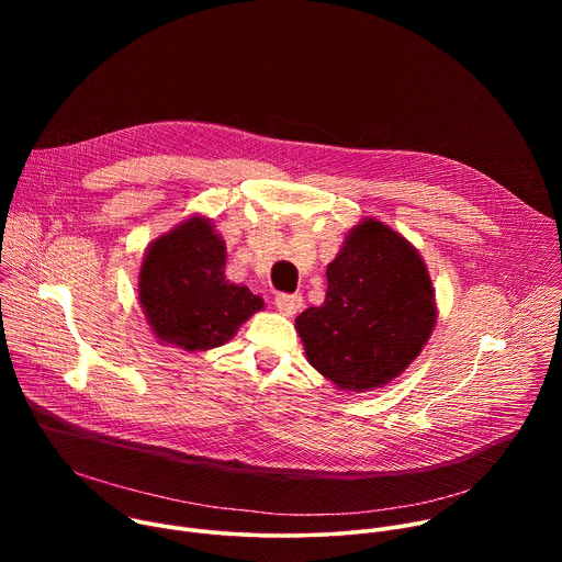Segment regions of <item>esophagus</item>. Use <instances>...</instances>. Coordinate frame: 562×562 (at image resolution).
<instances>
[{
  "instance_id": "34e87169",
  "label": "esophagus",
  "mask_w": 562,
  "mask_h": 562,
  "mask_svg": "<svg viewBox=\"0 0 562 562\" xmlns=\"http://www.w3.org/2000/svg\"><path fill=\"white\" fill-rule=\"evenodd\" d=\"M276 306L282 315H295L302 308V297L300 295H289V293H280L276 297Z\"/></svg>"
}]
</instances>
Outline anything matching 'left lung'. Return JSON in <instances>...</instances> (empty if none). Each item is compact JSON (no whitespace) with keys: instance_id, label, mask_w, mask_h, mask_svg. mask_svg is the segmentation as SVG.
Here are the masks:
<instances>
[{"instance_id":"obj_1","label":"left lung","mask_w":562,"mask_h":562,"mask_svg":"<svg viewBox=\"0 0 562 562\" xmlns=\"http://www.w3.org/2000/svg\"><path fill=\"white\" fill-rule=\"evenodd\" d=\"M327 297L295 317L308 364L342 391H371L403 373L436 327V291L407 237L364 217L327 267Z\"/></svg>"}]
</instances>
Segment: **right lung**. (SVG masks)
Wrapping results in <instances>:
<instances>
[{"label": "right lung", "instance_id": "add662e5", "mask_svg": "<svg viewBox=\"0 0 562 562\" xmlns=\"http://www.w3.org/2000/svg\"><path fill=\"white\" fill-rule=\"evenodd\" d=\"M224 269L226 245L204 215L153 239L139 267V304L159 345L184 351L222 347L265 308L260 295L228 282Z\"/></svg>", "mask_w": 562, "mask_h": 562}]
</instances>
